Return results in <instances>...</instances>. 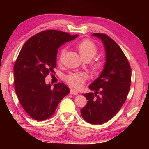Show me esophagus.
I'll return each mask as SVG.
<instances>
[{"mask_svg": "<svg viewBox=\"0 0 149 149\" xmlns=\"http://www.w3.org/2000/svg\"><path fill=\"white\" fill-rule=\"evenodd\" d=\"M70 94H72V95H77V94H78V92H77V91H75V90L71 89V90H70Z\"/></svg>", "mask_w": 149, "mask_h": 149, "instance_id": "esophagus-1", "label": "esophagus"}]
</instances>
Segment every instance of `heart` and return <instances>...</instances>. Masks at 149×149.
<instances>
[{"label": "heart", "mask_w": 149, "mask_h": 149, "mask_svg": "<svg viewBox=\"0 0 149 149\" xmlns=\"http://www.w3.org/2000/svg\"><path fill=\"white\" fill-rule=\"evenodd\" d=\"M81 58L83 60H90L93 58L98 52L97 45L93 42L89 40H84L78 43L76 45ZM66 52L65 49H62L60 51L59 61L62 62ZM103 67L102 61H97L93 63L91 66V70L93 72H99ZM87 79L86 75L84 73H73L66 77V81L71 86L79 88L83 86L85 80Z\"/></svg>", "instance_id": "heart-1"}]
</instances>
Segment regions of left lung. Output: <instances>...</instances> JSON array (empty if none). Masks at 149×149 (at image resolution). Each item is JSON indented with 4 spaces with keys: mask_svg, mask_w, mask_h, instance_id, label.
<instances>
[{
    "mask_svg": "<svg viewBox=\"0 0 149 149\" xmlns=\"http://www.w3.org/2000/svg\"><path fill=\"white\" fill-rule=\"evenodd\" d=\"M91 36L102 40L106 62L99 77L89 86L95 93L83 94L88 101L81 113L87 122L95 125L111 119L124 104L131 86V68L121 48L109 36L100 33Z\"/></svg>",
    "mask_w": 149,
    "mask_h": 149,
    "instance_id": "obj_1",
    "label": "left lung"
}]
</instances>
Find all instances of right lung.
<instances>
[{
    "mask_svg": "<svg viewBox=\"0 0 149 149\" xmlns=\"http://www.w3.org/2000/svg\"><path fill=\"white\" fill-rule=\"evenodd\" d=\"M78 36L56 30H47L32 36L22 47L14 66V84L21 106L31 118L43 121L53 115L63 97L70 93L64 83H45L54 73L57 54L63 44Z\"/></svg>",
    "mask_w": 149,
    "mask_h": 149,
    "instance_id": "right-lung-1",
    "label": "right lung"
}]
</instances>
